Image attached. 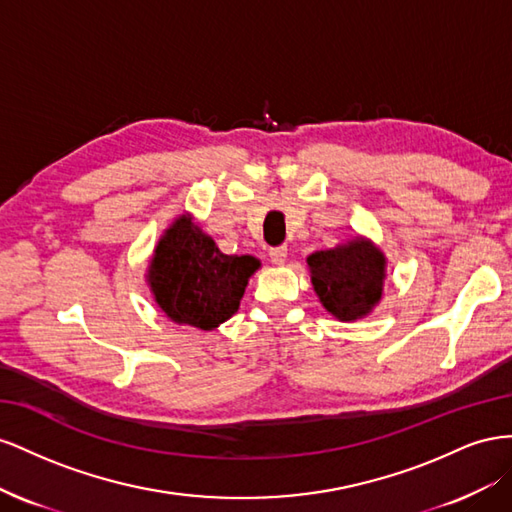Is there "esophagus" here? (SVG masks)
I'll return each instance as SVG.
<instances>
[{"label":"esophagus","instance_id":"1","mask_svg":"<svg viewBox=\"0 0 512 512\" xmlns=\"http://www.w3.org/2000/svg\"><path fill=\"white\" fill-rule=\"evenodd\" d=\"M270 259H272V264H276V266H283L285 261H287V246H285V244H281V246H274V248H270Z\"/></svg>","mask_w":512,"mask_h":512}]
</instances>
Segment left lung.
Instances as JSON below:
<instances>
[{
	"label": "left lung",
	"instance_id": "obj_1",
	"mask_svg": "<svg viewBox=\"0 0 512 512\" xmlns=\"http://www.w3.org/2000/svg\"><path fill=\"white\" fill-rule=\"evenodd\" d=\"M311 279L326 309L343 321L367 315L382 298L384 257L369 242L317 251L309 259Z\"/></svg>",
	"mask_w": 512,
	"mask_h": 512
}]
</instances>
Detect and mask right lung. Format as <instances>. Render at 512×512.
Wrapping results in <instances>:
<instances>
[{
    "instance_id": "add662e5",
    "label": "right lung",
    "mask_w": 512,
    "mask_h": 512,
    "mask_svg": "<svg viewBox=\"0 0 512 512\" xmlns=\"http://www.w3.org/2000/svg\"><path fill=\"white\" fill-rule=\"evenodd\" d=\"M259 268L251 255H225L188 216L158 242L150 287L160 309L178 324L212 330L238 311L244 287Z\"/></svg>"
}]
</instances>
